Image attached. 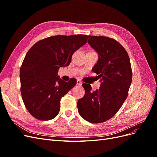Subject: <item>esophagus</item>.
Returning a JSON list of instances; mask_svg holds the SVG:
<instances>
[{"label": "esophagus", "mask_w": 157, "mask_h": 157, "mask_svg": "<svg viewBox=\"0 0 157 157\" xmlns=\"http://www.w3.org/2000/svg\"><path fill=\"white\" fill-rule=\"evenodd\" d=\"M77 84L79 86H81V85H82V82H81V81H80V80L78 79V80H77Z\"/></svg>", "instance_id": "34e87169"}]
</instances>
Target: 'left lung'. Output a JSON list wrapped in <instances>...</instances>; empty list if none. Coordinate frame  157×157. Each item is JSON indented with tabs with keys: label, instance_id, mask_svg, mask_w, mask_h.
<instances>
[{
	"label": "left lung",
	"instance_id": "8db88e82",
	"mask_svg": "<svg viewBox=\"0 0 157 157\" xmlns=\"http://www.w3.org/2000/svg\"><path fill=\"white\" fill-rule=\"evenodd\" d=\"M88 43L98 54L92 71L98 75L101 85L92 91L84 83L83 98L77 102L78 111L84 120L100 123L110 119L119 110L128 96L132 72L129 56L118 42L103 36H88Z\"/></svg>",
	"mask_w": 157,
	"mask_h": 157
}]
</instances>
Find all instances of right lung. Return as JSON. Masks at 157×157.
<instances>
[{
  "instance_id": "add662e5",
  "label": "right lung",
  "mask_w": 157,
  "mask_h": 157,
  "mask_svg": "<svg viewBox=\"0 0 157 157\" xmlns=\"http://www.w3.org/2000/svg\"><path fill=\"white\" fill-rule=\"evenodd\" d=\"M87 40L84 35L53 36L37 42L27 52L20 78L23 101L32 116L48 121L58 115L61 98L77 83L73 78L63 81L58 69L68 66L74 52Z\"/></svg>"
}]
</instances>
